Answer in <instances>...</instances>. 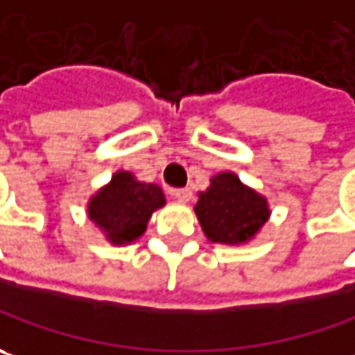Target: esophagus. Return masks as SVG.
Here are the masks:
<instances>
[{
    "instance_id": "1",
    "label": "esophagus",
    "mask_w": 355,
    "mask_h": 355,
    "mask_svg": "<svg viewBox=\"0 0 355 355\" xmlns=\"http://www.w3.org/2000/svg\"><path fill=\"white\" fill-rule=\"evenodd\" d=\"M171 194H173L177 200H180V202H189V200L193 198V191H191V189H175Z\"/></svg>"
}]
</instances>
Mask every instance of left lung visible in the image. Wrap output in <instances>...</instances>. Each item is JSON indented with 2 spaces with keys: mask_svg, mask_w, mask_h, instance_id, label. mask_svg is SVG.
<instances>
[{
  "mask_svg": "<svg viewBox=\"0 0 355 355\" xmlns=\"http://www.w3.org/2000/svg\"><path fill=\"white\" fill-rule=\"evenodd\" d=\"M194 214L205 236L224 246H244L260 234L270 220V202L264 194L244 184L236 173L223 171L198 193Z\"/></svg>",
  "mask_w": 355,
  "mask_h": 355,
  "instance_id": "1",
  "label": "left lung"
}]
</instances>
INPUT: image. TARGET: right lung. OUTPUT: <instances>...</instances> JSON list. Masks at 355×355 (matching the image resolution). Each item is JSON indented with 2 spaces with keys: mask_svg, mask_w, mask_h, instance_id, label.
<instances>
[{
  "mask_svg": "<svg viewBox=\"0 0 355 355\" xmlns=\"http://www.w3.org/2000/svg\"><path fill=\"white\" fill-rule=\"evenodd\" d=\"M166 205L155 182H143L131 171H116L87 200V216L113 246H129L147 230L150 216Z\"/></svg>",
  "mask_w": 355,
  "mask_h": 355,
  "instance_id": "add662e5",
  "label": "right lung"
}]
</instances>
